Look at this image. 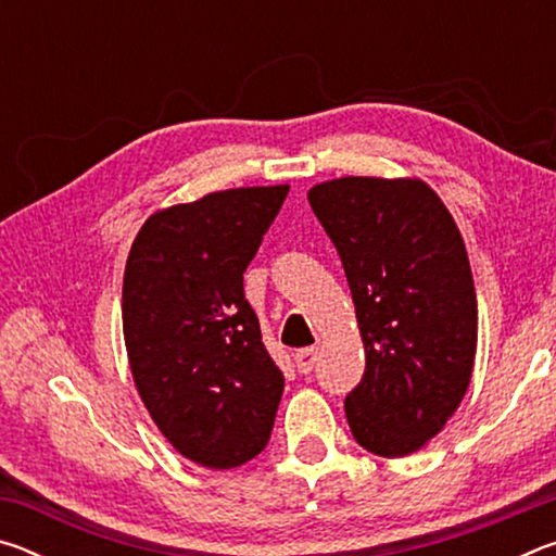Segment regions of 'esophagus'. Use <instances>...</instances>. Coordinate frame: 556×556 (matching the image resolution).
<instances>
[{
    "label": "esophagus",
    "instance_id": "34e87169",
    "mask_svg": "<svg viewBox=\"0 0 556 556\" xmlns=\"http://www.w3.org/2000/svg\"><path fill=\"white\" fill-rule=\"evenodd\" d=\"M318 361V351L316 348H301V351L294 355V363H296V370L301 375H308L314 370V365Z\"/></svg>",
    "mask_w": 556,
    "mask_h": 556
}]
</instances>
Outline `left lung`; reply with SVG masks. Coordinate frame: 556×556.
Instances as JSON below:
<instances>
[{
	"instance_id": "1",
	"label": "left lung",
	"mask_w": 556,
	"mask_h": 556,
	"mask_svg": "<svg viewBox=\"0 0 556 556\" xmlns=\"http://www.w3.org/2000/svg\"><path fill=\"white\" fill-rule=\"evenodd\" d=\"M308 203L341 255L365 345L348 425L370 454L407 456L444 429L473 372L478 301L464 238L419 178H333Z\"/></svg>"
}]
</instances>
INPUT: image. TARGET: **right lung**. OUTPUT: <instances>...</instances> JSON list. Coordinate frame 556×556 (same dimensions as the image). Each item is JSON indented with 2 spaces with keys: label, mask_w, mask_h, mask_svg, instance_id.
I'll return each mask as SVG.
<instances>
[{
  "label": "right lung",
  "mask_w": 556,
  "mask_h": 556,
  "mask_svg": "<svg viewBox=\"0 0 556 556\" xmlns=\"http://www.w3.org/2000/svg\"><path fill=\"white\" fill-rule=\"evenodd\" d=\"M289 186L230 188L172 205L131 242L122 326L144 407L178 454L205 468L267 446L285 375L271 361L242 275Z\"/></svg>",
  "instance_id": "1"
}]
</instances>
